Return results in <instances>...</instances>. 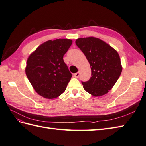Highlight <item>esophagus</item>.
<instances>
[{"label": "esophagus", "instance_id": "obj_1", "mask_svg": "<svg viewBox=\"0 0 146 146\" xmlns=\"http://www.w3.org/2000/svg\"><path fill=\"white\" fill-rule=\"evenodd\" d=\"M79 76H80V72H79L76 73H74V74H73V76H74V78H78V77H79Z\"/></svg>", "mask_w": 146, "mask_h": 146}]
</instances>
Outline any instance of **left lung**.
Segmentation results:
<instances>
[{
	"mask_svg": "<svg viewBox=\"0 0 146 146\" xmlns=\"http://www.w3.org/2000/svg\"><path fill=\"white\" fill-rule=\"evenodd\" d=\"M75 43L85 55L91 68L90 79L81 82L84 90L95 97L107 94L122 72L117 51L102 40L94 37L79 38Z\"/></svg>",
	"mask_w": 146,
	"mask_h": 146,
	"instance_id": "8db88e82",
	"label": "left lung"
}]
</instances>
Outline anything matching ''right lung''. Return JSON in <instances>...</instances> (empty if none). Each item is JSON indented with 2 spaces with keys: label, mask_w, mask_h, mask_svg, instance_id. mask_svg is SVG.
Returning <instances> with one entry per match:
<instances>
[{
  "label": "right lung",
  "mask_w": 146,
  "mask_h": 146,
  "mask_svg": "<svg viewBox=\"0 0 146 146\" xmlns=\"http://www.w3.org/2000/svg\"><path fill=\"white\" fill-rule=\"evenodd\" d=\"M72 40H49L29 56L25 72L36 92L46 99L57 98L65 91L72 74L63 61Z\"/></svg>",
  "instance_id": "right-lung-1"
}]
</instances>
